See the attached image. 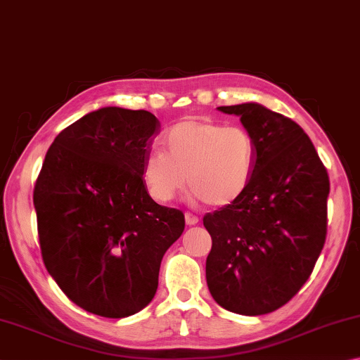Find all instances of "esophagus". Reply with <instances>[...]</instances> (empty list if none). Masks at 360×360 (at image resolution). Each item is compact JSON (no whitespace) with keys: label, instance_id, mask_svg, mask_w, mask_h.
Returning <instances> with one entry per match:
<instances>
[{"label":"esophagus","instance_id":"esophagus-1","mask_svg":"<svg viewBox=\"0 0 360 360\" xmlns=\"http://www.w3.org/2000/svg\"><path fill=\"white\" fill-rule=\"evenodd\" d=\"M185 221H186L188 226H194V224L199 223V217L194 215V213H191V212H186L185 213Z\"/></svg>","mask_w":360,"mask_h":360}]
</instances>
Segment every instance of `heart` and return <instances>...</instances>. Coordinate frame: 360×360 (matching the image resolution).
<instances>
[{"label":"heart","mask_w":360,"mask_h":360,"mask_svg":"<svg viewBox=\"0 0 360 360\" xmlns=\"http://www.w3.org/2000/svg\"><path fill=\"white\" fill-rule=\"evenodd\" d=\"M166 153L145 158L142 180L150 196L169 202L188 186L204 204L223 207L242 196L250 185L256 143L240 126L190 118L174 124L164 137Z\"/></svg>","instance_id":"1"}]
</instances>
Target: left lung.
I'll use <instances>...</instances> for the list:
<instances>
[{
	"instance_id": "8db88e82",
	"label": "left lung",
	"mask_w": 360,
	"mask_h": 360,
	"mask_svg": "<svg viewBox=\"0 0 360 360\" xmlns=\"http://www.w3.org/2000/svg\"><path fill=\"white\" fill-rule=\"evenodd\" d=\"M218 109L240 117L256 161L242 196L204 217L207 285L226 310L257 316L288 304L310 278L327 236L329 175L291 118L255 103Z\"/></svg>"
}]
</instances>
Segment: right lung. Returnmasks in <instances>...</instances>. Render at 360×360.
I'll list each match as a JSON object with an SVG mask.
<instances>
[{"instance_id":"1","label":"right lung","mask_w":360,"mask_h":360,"mask_svg":"<svg viewBox=\"0 0 360 360\" xmlns=\"http://www.w3.org/2000/svg\"><path fill=\"white\" fill-rule=\"evenodd\" d=\"M160 128L147 110L90 112L55 137L37 175L42 261L68 299L98 316L147 307L162 256L185 229L184 212L156 204L142 180Z\"/></svg>"}]
</instances>
